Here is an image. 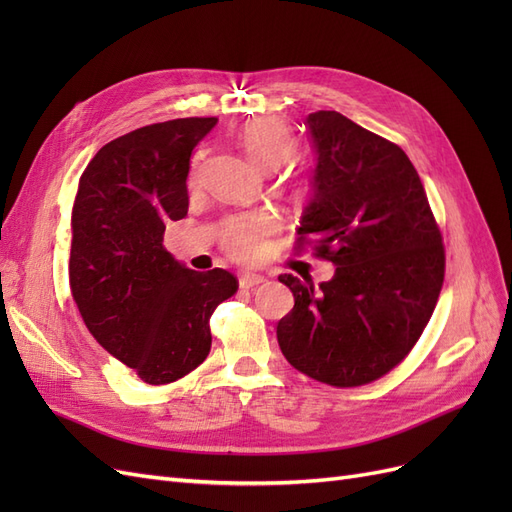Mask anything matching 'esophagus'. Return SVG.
Masks as SVG:
<instances>
[{
	"mask_svg": "<svg viewBox=\"0 0 512 512\" xmlns=\"http://www.w3.org/2000/svg\"><path fill=\"white\" fill-rule=\"evenodd\" d=\"M265 280H267L265 275L254 273V271H243V273H239V286H241V288H252V286H258V284H262Z\"/></svg>",
	"mask_w": 512,
	"mask_h": 512,
	"instance_id": "1",
	"label": "esophagus"
}]
</instances>
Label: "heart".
I'll use <instances>...</instances> for the list:
<instances>
[{"label":"heart","instance_id":"heart-1","mask_svg":"<svg viewBox=\"0 0 512 512\" xmlns=\"http://www.w3.org/2000/svg\"><path fill=\"white\" fill-rule=\"evenodd\" d=\"M239 145L254 164L265 170H275L292 160L297 151L288 123L273 115H260L243 123L239 130ZM277 228L271 213L256 211L230 218L222 228L224 250L239 260H254L262 256L267 247V237Z\"/></svg>","mask_w":512,"mask_h":512}]
</instances>
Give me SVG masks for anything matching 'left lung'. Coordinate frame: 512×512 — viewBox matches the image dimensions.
<instances>
[{"label":"left lung","instance_id":"8db88e82","mask_svg":"<svg viewBox=\"0 0 512 512\" xmlns=\"http://www.w3.org/2000/svg\"><path fill=\"white\" fill-rule=\"evenodd\" d=\"M316 153L297 232L335 265L329 282L280 275L294 307L277 322L288 363L331 386H361L412 350L438 303L444 247L425 188L395 143L337 111L305 119Z\"/></svg>","mask_w":512,"mask_h":512}]
</instances>
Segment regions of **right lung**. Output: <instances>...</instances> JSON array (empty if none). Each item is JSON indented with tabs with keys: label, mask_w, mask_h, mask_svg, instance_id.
<instances>
[{
	"label": "right lung",
	"mask_w": 512,
	"mask_h": 512,
	"mask_svg": "<svg viewBox=\"0 0 512 512\" xmlns=\"http://www.w3.org/2000/svg\"><path fill=\"white\" fill-rule=\"evenodd\" d=\"M215 123L185 117L115 138L74 198L72 297L96 342L147 384L175 382L207 359L213 309L239 288L232 273L192 271L162 245L168 220L188 213L192 151Z\"/></svg>",
	"instance_id": "1"
}]
</instances>
